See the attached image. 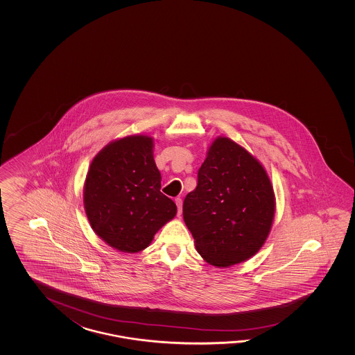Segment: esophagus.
<instances>
[{"label":"esophagus","instance_id":"34e87169","mask_svg":"<svg viewBox=\"0 0 355 355\" xmlns=\"http://www.w3.org/2000/svg\"><path fill=\"white\" fill-rule=\"evenodd\" d=\"M175 203H176V207H178V216L180 217L181 205H182V200H181L180 198H176V199H175Z\"/></svg>","mask_w":355,"mask_h":355}]
</instances>
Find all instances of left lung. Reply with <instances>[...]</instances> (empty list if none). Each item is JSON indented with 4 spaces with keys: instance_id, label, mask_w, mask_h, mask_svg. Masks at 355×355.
Returning a JSON list of instances; mask_svg holds the SVG:
<instances>
[{
    "instance_id": "left-lung-1",
    "label": "left lung",
    "mask_w": 355,
    "mask_h": 355,
    "mask_svg": "<svg viewBox=\"0 0 355 355\" xmlns=\"http://www.w3.org/2000/svg\"><path fill=\"white\" fill-rule=\"evenodd\" d=\"M275 199L264 167L241 146L219 137L182 204L185 225L207 263L231 266L255 255L272 228Z\"/></svg>"
}]
</instances>
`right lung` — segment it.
Returning <instances> with one entry per match:
<instances>
[{
  "instance_id": "obj_1",
  "label": "right lung",
  "mask_w": 355,
  "mask_h": 355,
  "mask_svg": "<svg viewBox=\"0 0 355 355\" xmlns=\"http://www.w3.org/2000/svg\"><path fill=\"white\" fill-rule=\"evenodd\" d=\"M152 138L130 136L107 144L91 162L83 203L92 230L114 249L138 252L176 214L164 196Z\"/></svg>"
}]
</instances>
